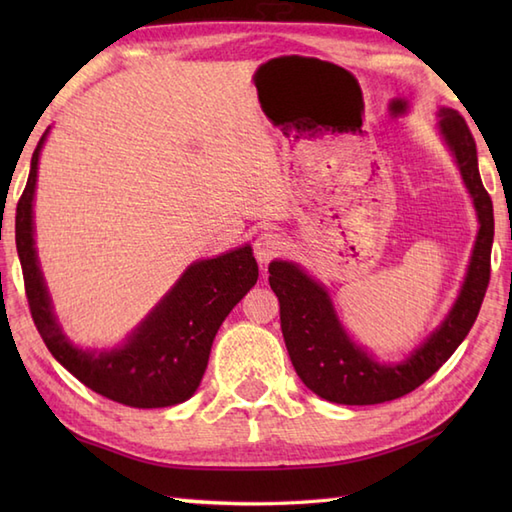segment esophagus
<instances>
[{
	"mask_svg": "<svg viewBox=\"0 0 512 512\" xmlns=\"http://www.w3.org/2000/svg\"><path fill=\"white\" fill-rule=\"evenodd\" d=\"M286 248V242L284 237L277 235L275 231H264L262 235H257L255 244H253V250H255V257L257 262L266 266L270 259H275L281 255V250Z\"/></svg>",
	"mask_w": 512,
	"mask_h": 512,
	"instance_id": "1",
	"label": "esophagus"
}]
</instances>
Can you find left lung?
Here are the masks:
<instances>
[{"label":"left lung","mask_w":512,"mask_h":512,"mask_svg":"<svg viewBox=\"0 0 512 512\" xmlns=\"http://www.w3.org/2000/svg\"><path fill=\"white\" fill-rule=\"evenodd\" d=\"M438 132L471 193L480 228L453 308L405 361L378 363L374 354L356 345L345 332L328 290L299 264L275 259L268 266L290 361L303 385L325 400L339 405H378L409 394L449 361L480 312L491 279L493 202L482 184L475 140L464 118L451 107H440Z\"/></svg>","instance_id":"left-lung-1"}]
</instances>
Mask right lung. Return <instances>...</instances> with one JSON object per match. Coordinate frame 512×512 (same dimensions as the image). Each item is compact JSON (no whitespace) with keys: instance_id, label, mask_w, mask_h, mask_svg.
I'll list each match as a JSON object with an SVG mask.
<instances>
[{"instance_id":"right-lung-1","label":"right lung","mask_w":512,"mask_h":512,"mask_svg":"<svg viewBox=\"0 0 512 512\" xmlns=\"http://www.w3.org/2000/svg\"><path fill=\"white\" fill-rule=\"evenodd\" d=\"M41 136L30 160L26 189L17 202L15 239L32 321L50 354L96 394L138 409L173 407L200 387L222 321L257 284L259 268L248 244L193 262L156 308L112 350H85L65 336L43 279L32 202L37 189Z\"/></svg>"}]
</instances>
